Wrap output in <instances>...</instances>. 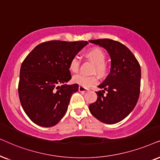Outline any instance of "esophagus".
I'll return each instance as SVG.
<instances>
[{"instance_id":"esophagus-1","label":"esophagus","mask_w":160,"mask_h":160,"mask_svg":"<svg viewBox=\"0 0 160 160\" xmlns=\"http://www.w3.org/2000/svg\"><path fill=\"white\" fill-rule=\"evenodd\" d=\"M78 90H79V91H80V92H86V91H88V89L80 86H79V88H78Z\"/></svg>"}]
</instances>
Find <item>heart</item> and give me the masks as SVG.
Wrapping results in <instances>:
<instances>
[{
	"label": "heart",
	"instance_id": "1",
	"mask_svg": "<svg viewBox=\"0 0 160 160\" xmlns=\"http://www.w3.org/2000/svg\"><path fill=\"white\" fill-rule=\"evenodd\" d=\"M86 55L89 60L95 64L93 72H96L100 76L105 75L108 68L105 63L106 53L105 51L99 48H93L87 51ZM79 67H80V60L78 56L74 55L69 61V69L70 72L76 73L78 72ZM72 82L84 88H88L97 83L98 78L96 75L88 76L78 74L72 78Z\"/></svg>",
	"mask_w": 160,
	"mask_h": 160
}]
</instances>
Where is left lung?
<instances>
[{"label": "left lung", "instance_id": "8db88e82", "mask_svg": "<svg viewBox=\"0 0 160 160\" xmlns=\"http://www.w3.org/2000/svg\"><path fill=\"white\" fill-rule=\"evenodd\" d=\"M89 42L105 48L111 58L110 74L98 86L103 90L96 92L98 98L89 105V110L99 121L113 124L126 118L137 104L140 89V66L133 53L121 42L109 39Z\"/></svg>", "mask_w": 160, "mask_h": 160}]
</instances>
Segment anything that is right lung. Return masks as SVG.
<instances>
[{"instance_id":"obj_1","label":"right lung","mask_w":160,"mask_h":160,"mask_svg":"<svg viewBox=\"0 0 160 160\" xmlns=\"http://www.w3.org/2000/svg\"><path fill=\"white\" fill-rule=\"evenodd\" d=\"M88 42L54 40L37 45L21 65L18 93L28 118L39 126L57 124L64 116L78 84L67 85L69 63Z\"/></svg>"}]
</instances>
